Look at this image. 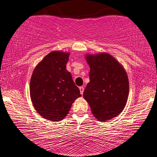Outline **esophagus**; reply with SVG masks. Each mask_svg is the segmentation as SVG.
Here are the masks:
<instances>
[{
  "label": "esophagus",
  "mask_w": 157,
  "mask_h": 157,
  "mask_svg": "<svg viewBox=\"0 0 157 157\" xmlns=\"http://www.w3.org/2000/svg\"><path fill=\"white\" fill-rule=\"evenodd\" d=\"M80 94H81V95H82L83 92H84V87H83V86L80 87Z\"/></svg>",
  "instance_id": "esophagus-1"
}]
</instances>
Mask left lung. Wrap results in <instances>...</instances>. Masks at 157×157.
Wrapping results in <instances>:
<instances>
[{"mask_svg": "<svg viewBox=\"0 0 157 157\" xmlns=\"http://www.w3.org/2000/svg\"><path fill=\"white\" fill-rule=\"evenodd\" d=\"M90 82L83 97L93 116L100 121L115 118L126 106L129 93L128 75L123 66L108 53L87 54Z\"/></svg>", "mask_w": 157, "mask_h": 157, "instance_id": "1", "label": "left lung"}]
</instances>
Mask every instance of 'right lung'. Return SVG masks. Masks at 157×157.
Here are the masks:
<instances>
[{
    "label": "right lung",
    "mask_w": 157,
    "mask_h": 157,
    "mask_svg": "<svg viewBox=\"0 0 157 157\" xmlns=\"http://www.w3.org/2000/svg\"><path fill=\"white\" fill-rule=\"evenodd\" d=\"M69 57V52H50L37 64L31 75V102L37 113L47 120L64 119L73 102L82 96L66 69Z\"/></svg>",
    "instance_id": "1"
}]
</instances>
